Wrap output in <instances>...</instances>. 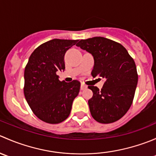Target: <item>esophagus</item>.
I'll use <instances>...</instances> for the list:
<instances>
[{"mask_svg":"<svg viewBox=\"0 0 156 156\" xmlns=\"http://www.w3.org/2000/svg\"><path fill=\"white\" fill-rule=\"evenodd\" d=\"M87 87V86L86 85V84H81V90H84V89H86Z\"/></svg>","mask_w":156,"mask_h":156,"instance_id":"obj_1","label":"esophagus"}]
</instances>
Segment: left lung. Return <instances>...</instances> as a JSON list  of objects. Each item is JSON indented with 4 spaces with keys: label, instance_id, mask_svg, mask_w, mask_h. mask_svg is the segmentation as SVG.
<instances>
[{
    "label": "left lung",
    "instance_id": "obj_1",
    "mask_svg": "<svg viewBox=\"0 0 156 156\" xmlns=\"http://www.w3.org/2000/svg\"><path fill=\"white\" fill-rule=\"evenodd\" d=\"M94 56L91 75L104 79L101 90L88 86L93 91L88 100L90 112L97 122L110 124L122 119L133 103L138 81L136 64L121 44L103 37L81 40L76 44Z\"/></svg>",
    "mask_w": 156,
    "mask_h": 156
}]
</instances>
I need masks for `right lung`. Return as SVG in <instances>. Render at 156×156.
<instances>
[{"mask_svg": "<svg viewBox=\"0 0 156 156\" xmlns=\"http://www.w3.org/2000/svg\"><path fill=\"white\" fill-rule=\"evenodd\" d=\"M78 40L53 39L33 51L24 72V95L34 115L43 122L59 124L69 117L81 83L65 82L56 72L65 69L66 52Z\"/></svg>", "mask_w": 156, "mask_h": 156, "instance_id": "obj_1", "label": "right lung"}]
</instances>
